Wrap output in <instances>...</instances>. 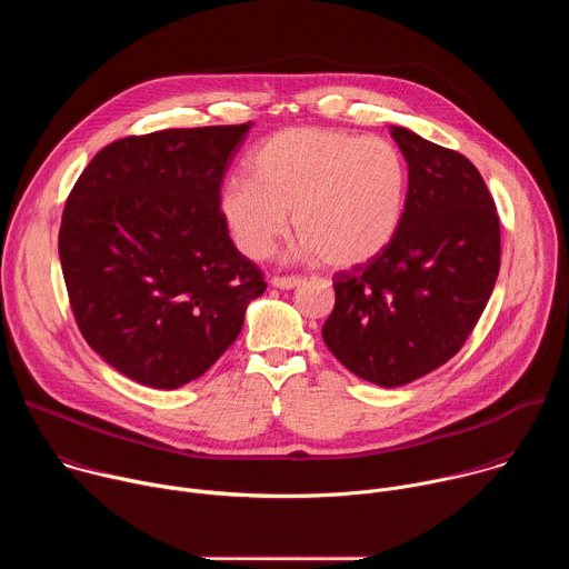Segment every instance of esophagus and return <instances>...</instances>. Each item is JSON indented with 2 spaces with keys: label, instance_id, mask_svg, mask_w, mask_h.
<instances>
[{
  "label": "esophagus",
  "instance_id": "1",
  "mask_svg": "<svg viewBox=\"0 0 569 569\" xmlns=\"http://www.w3.org/2000/svg\"><path fill=\"white\" fill-rule=\"evenodd\" d=\"M301 283H303L301 277H272L270 279V286L279 288V290H292V288L301 286Z\"/></svg>",
  "mask_w": 569,
  "mask_h": 569
}]
</instances>
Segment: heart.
<instances>
[{
  "mask_svg": "<svg viewBox=\"0 0 569 569\" xmlns=\"http://www.w3.org/2000/svg\"><path fill=\"white\" fill-rule=\"evenodd\" d=\"M408 161L382 137L331 128H286L250 159V178L220 191V213L236 242L263 259L292 222L299 252L333 268L380 257L396 238L408 204Z\"/></svg>",
  "mask_w": 569,
  "mask_h": 569,
  "instance_id": "1",
  "label": "heart"
}]
</instances>
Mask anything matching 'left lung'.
<instances>
[{
    "mask_svg": "<svg viewBox=\"0 0 569 569\" xmlns=\"http://www.w3.org/2000/svg\"><path fill=\"white\" fill-rule=\"evenodd\" d=\"M410 187L391 246L336 274V308L321 329L358 378L408 385L446 365L468 340L500 272V218L470 161L391 126Z\"/></svg>",
    "mask_w": 569,
    "mask_h": 569,
    "instance_id": "1",
    "label": "left lung"
}]
</instances>
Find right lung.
<instances>
[{"mask_svg": "<svg viewBox=\"0 0 569 569\" xmlns=\"http://www.w3.org/2000/svg\"><path fill=\"white\" fill-rule=\"evenodd\" d=\"M250 128H173L112 141L67 198L58 254L76 323L139 385L178 389L200 378L266 292L220 213L222 176Z\"/></svg>", "mask_w": 569, "mask_h": 569, "instance_id": "add662e5", "label": "right lung"}]
</instances>
